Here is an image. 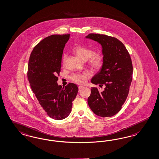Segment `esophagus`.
<instances>
[{
	"mask_svg": "<svg viewBox=\"0 0 159 159\" xmlns=\"http://www.w3.org/2000/svg\"><path fill=\"white\" fill-rule=\"evenodd\" d=\"M84 88V87H83L82 86H79V92H80L82 90L83 88Z\"/></svg>",
	"mask_w": 159,
	"mask_h": 159,
	"instance_id": "1",
	"label": "esophagus"
}]
</instances>
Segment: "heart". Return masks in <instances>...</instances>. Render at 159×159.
<instances>
[{"label":"heart","instance_id":"b5f03b06","mask_svg":"<svg viewBox=\"0 0 159 159\" xmlns=\"http://www.w3.org/2000/svg\"><path fill=\"white\" fill-rule=\"evenodd\" d=\"M73 52L76 55L82 60H87L89 65L96 69H100L103 65V56L98 53H94V51L90 48L77 45L73 48ZM65 59V55L63 56V62ZM90 77V74L88 72L75 73L71 77V80L79 84H83L86 82V80Z\"/></svg>","mask_w":159,"mask_h":159}]
</instances>
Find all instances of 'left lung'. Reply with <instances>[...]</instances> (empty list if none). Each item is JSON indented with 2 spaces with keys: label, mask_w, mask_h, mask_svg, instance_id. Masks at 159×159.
<instances>
[{
  "label": "left lung",
  "mask_w": 159,
  "mask_h": 159,
  "mask_svg": "<svg viewBox=\"0 0 159 159\" xmlns=\"http://www.w3.org/2000/svg\"><path fill=\"white\" fill-rule=\"evenodd\" d=\"M86 38L98 42L102 47L103 65L91 82L105 86L102 92L97 88H92L88 104L95 115L111 117L120 110L129 94L133 74L131 57L125 45L114 37L90 33Z\"/></svg>",
  "instance_id": "left-lung-1"
}]
</instances>
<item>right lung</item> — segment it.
<instances>
[{
    "instance_id": "right-lung-1",
    "label": "right lung",
    "mask_w": 159,
    "mask_h": 159,
    "mask_svg": "<svg viewBox=\"0 0 159 159\" xmlns=\"http://www.w3.org/2000/svg\"><path fill=\"white\" fill-rule=\"evenodd\" d=\"M69 37V34H53L44 39L33 48L28 63V80L33 93L48 115L57 120L70 115L79 90L74 83L62 88L57 83Z\"/></svg>"
}]
</instances>
